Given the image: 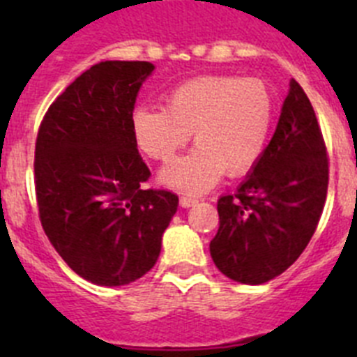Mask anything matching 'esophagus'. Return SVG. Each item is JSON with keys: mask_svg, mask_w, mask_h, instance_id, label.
<instances>
[{"mask_svg": "<svg viewBox=\"0 0 357 357\" xmlns=\"http://www.w3.org/2000/svg\"><path fill=\"white\" fill-rule=\"evenodd\" d=\"M197 198L193 197H181V206L182 207H193L197 204Z\"/></svg>", "mask_w": 357, "mask_h": 357, "instance_id": "34e87169", "label": "esophagus"}]
</instances>
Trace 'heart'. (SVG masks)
I'll list each match as a JSON object with an SVG mask.
<instances>
[{
	"instance_id": "heart-1",
	"label": "heart",
	"mask_w": 357,
	"mask_h": 357,
	"mask_svg": "<svg viewBox=\"0 0 357 357\" xmlns=\"http://www.w3.org/2000/svg\"><path fill=\"white\" fill-rule=\"evenodd\" d=\"M273 119V96L259 78L211 75L176 85L166 107H137L132 134L143 153L169 162L193 134L197 144L160 173L185 193H204L223 173L250 172L263 155Z\"/></svg>"
}]
</instances>
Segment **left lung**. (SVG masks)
<instances>
[{
  "label": "left lung",
  "mask_w": 357,
  "mask_h": 357,
  "mask_svg": "<svg viewBox=\"0 0 357 357\" xmlns=\"http://www.w3.org/2000/svg\"><path fill=\"white\" fill-rule=\"evenodd\" d=\"M329 157L313 105L295 80L272 141L234 195L218 200L211 241L218 270L243 284H263L288 270L320 222Z\"/></svg>",
  "instance_id": "8db88e82"
}]
</instances>
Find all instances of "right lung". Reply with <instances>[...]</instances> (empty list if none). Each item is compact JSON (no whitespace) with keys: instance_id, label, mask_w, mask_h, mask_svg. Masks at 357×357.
Returning a JSON list of instances; mask_svg holds the SVG:
<instances>
[{"instance_id":"1","label":"right lung","mask_w":357,"mask_h":357,"mask_svg":"<svg viewBox=\"0 0 357 357\" xmlns=\"http://www.w3.org/2000/svg\"><path fill=\"white\" fill-rule=\"evenodd\" d=\"M153 64L105 61L82 73L50 105L36 141L40 225L73 272L125 286L150 272L178 207L146 189L150 169L132 134V112Z\"/></svg>"}]
</instances>
